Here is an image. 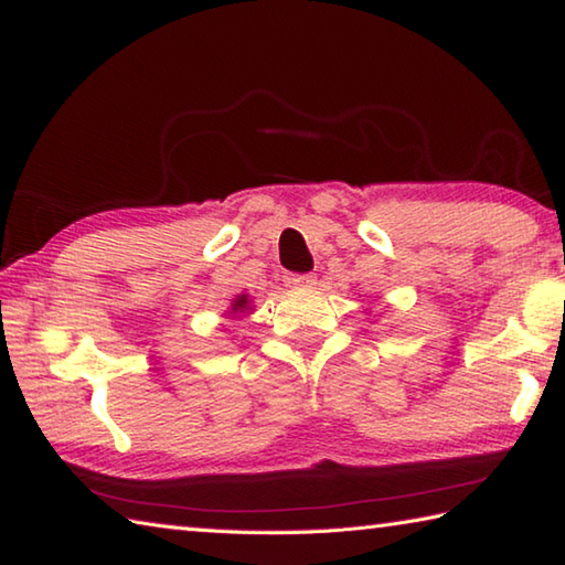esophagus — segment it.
I'll list each match as a JSON object with an SVG mask.
<instances>
[{"label":"esophagus","instance_id":"1","mask_svg":"<svg viewBox=\"0 0 565 565\" xmlns=\"http://www.w3.org/2000/svg\"><path fill=\"white\" fill-rule=\"evenodd\" d=\"M285 285L292 287V290H307V287L315 285V275H287Z\"/></svg>","mask_w":565,"mask_h":565}]
</instances>
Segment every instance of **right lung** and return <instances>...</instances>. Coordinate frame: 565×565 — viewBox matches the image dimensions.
I'll return each mask as SVG.
<instances>
[{
  "instance_id": "obj_1",
  "label": "right lung",
  "mask_w": 565,
  "mask_h": 565,
  "mask_svg": "<svg viewBox=\"0 0 565 565\" xmlns=\"http://www.w3.org/2000/svg\"><path fill=\"white\" fill-rule=\"evenodd\" d=\"M253 300H250V295L248 292H243V295H236L231 300V307L226 310V317L231 319V317H238V315H253Z\"/></svg>"
}]
</instances>
